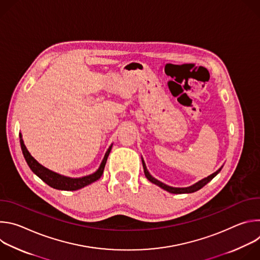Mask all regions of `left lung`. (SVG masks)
<instances>
[{
  "instance_id": "left-lung-1",
  "label": "left lung",
  "mask_w": 260,
  "mask_h": 260,
  "mask_svg": "<svg viewBox=\"0 0 260 260\" xmlns=\"http://www.w3.org/2000/svg\"><path fill=\"white\" fill-rule=\"evenodd\" d=\"M142 162H143V168H144V173H145V176H146V178L149 180L150 182H152V183H154L155 185H157V186H159V187H161L162 189H165V190H167V191H169V192H171V193H191V192H194V191H198L199 189H201V188H203L205 185L207 184V183H209L220 171H221V169H219L218 171H216L215 173H213L212 175H210L209 177H207V178H205V179H203V180H201V181H199L198 183H196V184H193L192 186H189V187H185V188H176V187H171V186H168V185H166V184H164L162 182H160V181H158V180H156L155 178H153L150 174H149V172H148V170H147V168H146V165H145V162H144V160L142 159Z\"/></svg>"
}]
</instances>
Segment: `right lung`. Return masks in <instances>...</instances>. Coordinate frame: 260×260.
<instances>
[{"label":"right lung","instance_id":"obj_1","mask_svg":"<svg viewBox=\"0 0 260 260\" xmlns=\"http://www.w3.org/2000/svg\"><path fill=\"white\" fill-rule=\"evenodd\" d=\"M19 138H20V146H21L22 154H23L25 161L28 165L29 169L32 171V173H35L41 180H43L47 185H49L50 187L59 189V190H68V191L80 189V188L86 186V185L99 180L101 178V176L103 175L107 158L111 151V148H112V145L109 147V149L107 150L99 170L95 173L85 176V177H82V178H69V177H64L59 174H56V173L46 169L42 165H40L27 151L26 147L24 146L23 141L21 139V135H19Z\"/></svg>","mask_w":260,"mask_h":260}]
</instances>
